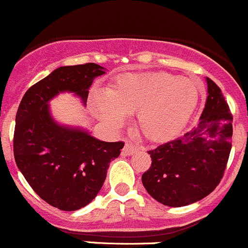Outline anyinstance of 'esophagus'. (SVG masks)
<instances>
[{"instance_id":"obj_1","label":"esophagus","mask_w":248,"mask_h":248,"mask_svg":"<svg viewBox=\"0 0 248 248\" xmlns=\"http://www.w3.org/2000/svg\"><path fill=\"white\" fill-rule=\"evenodd\" d=\"M137 149H139V148H137L136 144L131 143V142H126L122 153H123L124 155H132L135 152H137Z\"/></svg>"}]
</instances>
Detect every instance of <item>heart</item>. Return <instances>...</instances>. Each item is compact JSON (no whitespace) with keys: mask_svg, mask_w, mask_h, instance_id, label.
Instances as JSON below:
<instances>
[{"mask_svg":"<svg viewBox=\"0 0 248 248\" xmlns=\"http://www.w3.org/2000/svg\"><path fill=\"white\" fill-rule=\"evenodd\" d=\"M199 101L194 80L165 72L124 73L97 95L94 106L109 126L123 123L126 114L137 113L136 127L152 142L177 136Z\"/></svg>","mask_w":248,"mask_h":248,"instance_id":"heart-1","label":"heart"}]
</instances>
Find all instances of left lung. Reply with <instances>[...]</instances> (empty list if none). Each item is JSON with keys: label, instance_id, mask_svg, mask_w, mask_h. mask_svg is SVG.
<instances>
[{"label": "left lung", "instance_id": "obj_1", "mask_svg": "<svg viewBox=\"0 0 248 248\" xmlns=\"http://www.w3.org/2000/svg\"><path fill=\"white\" fill-rule=\"evenodd\" d=\"M207 80L208 96L197 126L148 151L152 164L142 183L160 204L181 207L204 199L219 185L232 149V114L217 84Z\"/></svg>", "mask_w": 248, "mask_h": 248}]
</instances>
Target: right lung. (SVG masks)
I'll return each mask as SVG.
<instances>
[{
  "label": "right lung",
  "mask_w": 248,
  "mask_h": 248,
  "mask_svg": "<svg viewBox=\"0 0 248 248\" xmlns=\"http://www.w3.org/2000/svg\"><path fill=\"white\" fill-rule=\"evenodd\" d=\"M104 73L94 62L56 68L25 93L16 112V166L36 194L59 210L76 211L92 202L124 142L100 141L87 131L56 124L48 101L72 92L85 102L94 78Z\"/></svg>",
  "instance_id": "obj_1"
}]
</instances>
